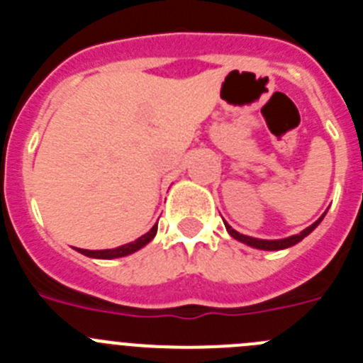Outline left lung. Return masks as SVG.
Listing matches in <instances>:
<instances>
[{"label":"left lung","mask_w":363,"mask_h":363,"mask_svg":"<svg viewBox=\"0 0 363 363\" xmlns=\"http://www.w3.org/2000/svg\"><path fill=\"white\" fill-rule=\"evenodd\" d=\"M323 216H325V213H323L318 220L314 221L313 225H309L307 229L301 230L300 234H293V236H289V238H281V240H262V238H252V236H245V234H240L238 230H234L229 223H225V229L234 240H238V242L245 243V245H249V247L262 249V251H281V249H287V247L296 245V243L301 242V240L306 238V236H309V234L320 225V221L323 220Z\"/></svg>","instance_id":"obj_1"}]
</instances>
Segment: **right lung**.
Wrapping results in <instances>:
<instances>
[{"label":"right lung","instance_id":"obj_1","mask_svg":"<svg viewBox=\"0 0 363 363\" xmlns=\"http://www.w3.org/2000/svg\"><path fill=\"white\" fill-rule=\"evenodd\" d=\"M156 230H158V223L152 227V229L149 230V233H145L143 236H140L138 240H134V242H129L125 243V245H120V247H114V249H101V251H89V249H76L78 252H82V255L89 256V258H96V259H114V258H123V256H129L133 255V252L140 251V249H143V247L147 245L149 242H152V238L156 236Z\"/></svg>","mask_w":363,"mask_h":363}]
</instances>
